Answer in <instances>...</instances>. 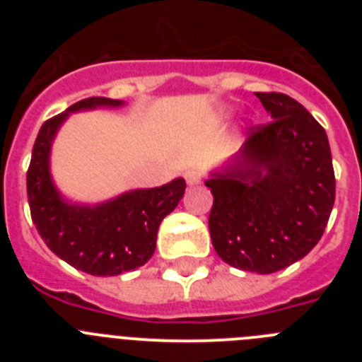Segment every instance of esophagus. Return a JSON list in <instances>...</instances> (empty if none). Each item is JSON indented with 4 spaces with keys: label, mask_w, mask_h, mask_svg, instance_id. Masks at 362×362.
<instances>
[{
    "label": "esophagus",
    "mask_w": 362,
    "mask_h": 362,
    "mask_svg": "<svg viewBox=\"0 0 362 362\" xmlns=\"http://www.w3.org/2000/svg\"><path fill=\"white\" fill-rule=\"evenodd\" d=\"M185 179H187V183L190 187H197V185H201V172L196 170V168H188L185 172Z\"/></svg>",
    "instance_id": "esophagus-1"
}]
</instances>
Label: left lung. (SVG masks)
<instances>
[{"mask_svg":"<svg viewBox=\"0 0 362 362\" xmlns=\"http://www.w3.org/2000/svg\"><path fill=\"white\" fill-rule=\"evenodd\" d=\"M274 121L254 127L245 145L204 185L214 196L209 228L225 263L274 274L317 245L335 201L325 129L296 99L255 92Z\"/></svg>","mask_w":362,"mask_h":362,"instance_id":"obj_1","label":"left lung"}]
</instances>
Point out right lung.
Returning <instances> with one entry per match:
<instances>
[{
  "label": "right lung",
  "mask_w": 362,
  "mask_h": 362,
  "mask_svg": "<svg viewBox=\"0 0 362 362\" xmlns=\"http://www.w3.org/2000/svg\"><path fill=\"white\" fill-rule=\"evenodd\" d=\"M121 105L119 99L86 98L45 121L27 172L28 206L41 239L57 257L90 276H119L143 267L156 250L161 221L177 206L187 188L185 179L177 177L94 206L70 203L59 194L50 175V148L59 127L70 112Z\"/></svg>",
  "instance_id": "right-lung-1"
}]
</instances>
